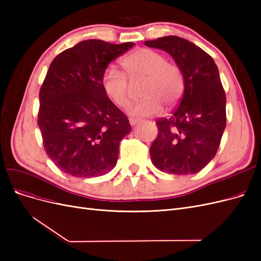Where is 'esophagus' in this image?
<instances>
[{"label":"esophagus","instance_id":"obj_1","mask_svg":"<svg viewBox=\"0 0 261 261\" xmlns=\"http://www.w3.org/2000/svg\"><path fill=\"white\" fill-rule=\"evenodd\" d=\"M140 122V120L139 118H135V117H130L129 118V123H130V125L133 126V125H136V124H138Z\"/></svg>","mask_w":261,"mask_h":261}]
</instances>
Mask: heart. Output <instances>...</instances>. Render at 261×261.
<instances>
[{
    "mask_svg": "<svg viewBox=\"0 0 261 261\" xmlns=\"http://www.w3.org/2000/svg\"><path fill=\"white\" fill-rule=\"evenodd\" d=\"M124 72L109 66L102 75V88L114 105L125 108L132 98V84L144 80L140 96L127 112L135 116H152L161 112L162 103L175 106L184 93L185 80L181 68L153 49L140 48L122 60Z\"/></svg>",
    "mask_w": 261,
    "mask_h": 261,
    "instance_id": "heart-1",
    "label": "heart"
}]
</instances>
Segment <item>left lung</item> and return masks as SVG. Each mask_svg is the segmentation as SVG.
<instances>
[{"label":"left lung","instance_id":"left-lung-1","mask_svg":"<svg viewBox=\"0 0 261 261\" xmlns=\"http://www.w3.org/2000/svg\"><path fill=\"white\" fill-rule=\"evenodd\" d=\"M145 44L168 52L185 80L178 107L155 122L159 130L149 150L152 164L170 174H195L215 158L226 125V97L218 67L207 52L180 37Z\"/></svg>","mask_w":261,"mask_h":261}]
</instances>
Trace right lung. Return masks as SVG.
I'll return each instance as SVG.
<instances>
[{
	"mask_svg": "<svg viewBox=\"0 0 261 261\" xmlns=\"http://www.w3.org/2000/svg\"><path fill=\"white\" fill-rule=\"evenodd\" d=\"M133 45L90 39L51 62L39 92L38 126L46 154L69 175L100 176L116 165L121 140L132 127L102 88V75Z\"/></svg>",
	"mask_w": 261,
	"mask_h": 261,
	"instance_id": "add662e5",
	"label": "right lung"
}]
</instances>
